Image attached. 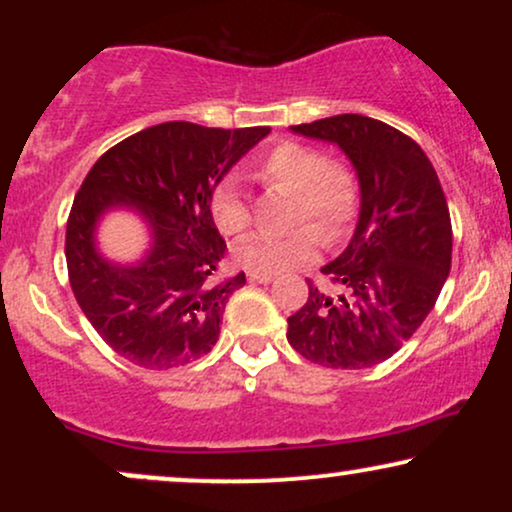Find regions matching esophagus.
Returning a JSON list of instances; mask_svg holds the SVG:
<instances>
[{"label": "esophagus", "mask_w": 512, "mask_h": 512, "mask_svg": "<svg viewBox=\"0 0 512 512\" xmlns=\"http://www.w3.org/2000/svg\"><path fill=\"white\" fill-rule=\"evenodd\" d=\"M248 279L252 281V284H272L274 274H257V272H250Z\"/></svg>", "instance_id": "34e87169"}]
</instances>
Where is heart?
I'll use <instances>...</instances> for the list:
<instances>
[{
	"instance_id": "b5f03b06",
	"label": "heart",
	"mask_w": 512,
	"mask_h": 512,
	"mask_svg": "<svg viewBox=\"0 0 512 512\" xmlns=\"http://www.w3.org/2000/svg\"><path fill=\"white\" fill-rule=\"evenodd\" d=\"M255 175L267 185L293 192L291 221H313L325 236H337L356 209L358 187L349 168L313 146L286 142L269 151L255 166ZM209 214L221 236L236 238L250 226V209L238 182L226 178L209 199ZM320 248L315 228L301 226L286 236H250L233 248V260L248 272L276 274L310 262Z\"/></svg>"
}]
</instances>
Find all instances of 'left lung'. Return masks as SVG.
Masks as SVG:
<instances>
[{"mask_svg": "<svg viewBox=\"0 0 512 512\" xmlns=\"http://www.w3.org/2000/svg\"><path fill=\"white\" fill-rule=\"evenodd\" d=\"M291 132L344 151L361 207L349 245L322 267L339 291L310 286L286 339L320 366L370 368L419 330L448 279L452 228L443 187L421 146L373 117L334 115Z\"/></svg>", "mask_w": 512, "mask_h": 512, "instance_id": "obj_1", "label": "left lung"}]
</instances>
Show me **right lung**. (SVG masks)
<instances>
[{
  "instance_id": "right-lung-1",
  "label": "right lung",
  "mask_w": 512,
  "mask_h": 512,
  "mask_svg": "<svg viewBox=\"0 0 512 512\" xmlns=\"http://www.w3.org/2000/svg\"><path fill=\"white\" fill-rule=\"evenodd\" d=\"M269 127L214 129L163 122L132 134L93 163L67 221L69 284L103 342L142 368L168 370L209 354L245 274L216 281L226 240L209 214L216 185ZM147 226L137 261L115 263L97 245L108 213Z\"/></svg>"
}]
</instances>
